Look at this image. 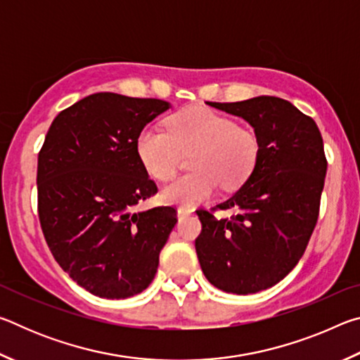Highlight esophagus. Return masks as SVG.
Wrapping results in <instances>:
<instances>
[{
  "label": "esophagus",
  "mask_w": 360,
  "mask_h": 360,
  "mask_svg": "<svg viewBox=\"0 0 360 360\" xmlns=\"http://www.w3.org/2000/svg\"><path fill=\"white\" fill-rule=\"evenodd\" d=\"M192 211H193V210L186 208V206H179V208H178V217H186V216L191 214Z\"/></svg>",
  "instance_id": "34e87169"
}]
</instances>
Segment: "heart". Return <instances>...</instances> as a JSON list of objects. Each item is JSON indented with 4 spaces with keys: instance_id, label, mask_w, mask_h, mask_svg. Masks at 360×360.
I'll list each match as a JSON object with an SVG mask.
<instances>
[{
    "instance_id": "b5f03b06",
    "label": "heart",
    "mask_w": 360,
    "mask_h": 360,
    "mask_svg": "<svg viewBox=\"0 0 360 360\" xmlns=\"http://www.w3.org/2000/svg\"><path fill=\"white\" fill-rule=\"evenodd\" d=\"M260 138L251 127L206 106L173 114L168 130L146 127L138 133L136 154L146 172L168 181L178 172L181 152H192L195 172L173 181L162 191L165 203L191 208L208 200L217 182L225 191L241 186L254 173L260 157Z\"/></svg>"
}]
</instances>
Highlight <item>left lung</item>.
<instances>
[{"label": "left lung", "mask_w": 360, "mask_h": 360, "mask_svg": "<svg viewBox=\"0 0 360 360\" xmlns=\"http://www.w3.org/2000/svg\"><path fill=\"white\" fill-rule=\"evenodd\" d=\"M208 105L248 120L262 149L254 173L233 197L210 211L197 210L202 233L195 251L217 289L255 294L288 276L308 246L326 181L324 143L316 122L278 96ZM231 207L233 217L214 216Z\"/></svg>", "instance_id": "1"}]
</instances>
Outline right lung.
I'll list each match as a JSON object with an SVG mask.
<instances>
[{"mask_svg": "<svg viewBox=\"0 0 360 360\" xmlns=\"http://www.w3.org/2000/svg\"><path fill=\"white\" fill-rule=\"evenodd\" d=\"M169 105L94 94L63 109L38 154V216L49 249L81 288L129 298L152 283L158 254L178 222L176 208L133 206L157 193L136 138Z\"/></svg>", "mask_w": 360, "mask_h": 360, "instance_id": "right-lung-1", "label": "right lung"}]
</instances>
